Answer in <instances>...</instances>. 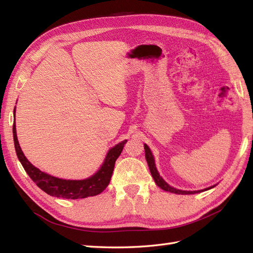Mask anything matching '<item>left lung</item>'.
Wrapping results in <instances>:
<instances>
[{"instance_id": "1", "label": "left lung", "mask_w": 253, "mask_h": 253, "mask_svg": "<svg viewBox=\"0 0 253 253\" xmlns=\"http://www.w3.org/2000/svg\"><path fill=\"white\" fill-rule=\"evenodd\" d=\"M144 151H146V159H147V162H148V165H149L150 171H151V175L153 177L155 184H157L161 188V189H163L165 191H169V192L177 193V195H192V193H198V192L202 191V190H198V191H184V190L176 189V188H173V187H170L169 184H166V182L164 181V179L158 173V169H157V168H155V163H154L153 155L151 153V150H150V148L147 146V144H144ZM207 189H211V188H207ZM207 189H204V190H207Z\"/></svg>"}]
</instances>
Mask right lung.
Instances as JSON below:
<instances>
[{
    "label": "right lung",
    "mask_w": 253,
    "mask_h": 253,
    "mask_svg": "<svg viewBox=\"0 0 253 253\" xmlns=\"http://www.w3.org/2000/svg\"><path fill=\"white\" fill-rule=\"evenodd\" d=\"M13 135L16 154H17V157L20 161L21 165H23V168L25 169L26 173L36 182V185L39 187L40 189L46 192L47 195L64 199H82L87 197H93L103 191L107 187V185L110 184L113 169H114L115 161L121 155L124 146H125V143L127 142V140L122 141L121 143L116 144L114 148H112L109 153H107L104 163L98 170V173L91 176L90 178L84 180H66L56 178V177H53L49 174L43 173V171H41L39 169L35 168V166L26 159L17 140L15 123L13 124Z\"/></svg>",
    "instance_id": "obj_1"
}]
</instances>
